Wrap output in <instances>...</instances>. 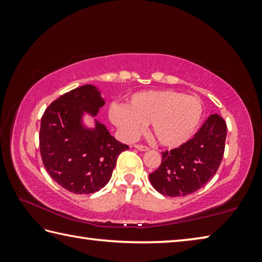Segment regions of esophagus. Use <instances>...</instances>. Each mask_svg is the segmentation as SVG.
Instances as JSON below:
<instances>
[{"label": "esophagus", "instance_id": "1", "mask_svg": "<svg viewBox=\"0 0 262 262\" xmlns=\"http://www.w3.org/2000/svg\"><path fill=\"white\" fill-rule=\"evenodd\" d=\"M134 148L136 150H139V151H148L149 148L145 147V145H141V144H135Z\"/></svg>", "mask_w": 262, "mask_h": 262}]
</instances>
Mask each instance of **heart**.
I'll use <instances>...</instances> for the list:
<instances>
[{"mask_svg": "<svg viewBox=\"0 0 262 262\" xmlns=\"http://www.w3.org/2000/svg\"><path fill=\"white\" fill-rule=\"evenodd\" d=\"M203 114L201 100L173 90L136 92L125 106L112 104L111 122L122 136L133 140L150 123V132L162 147L179 148L189 141L200 125Z\"/></svg>", "mask_w": 262, "mask_h": 262, "instance_id": "1", "label": "heart"}]
</instances>
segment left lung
I'll return each instance as SVG.
<instances>
[{"label": "left lung", "mask_w": 262, "mask_h": 262, "mask_svg": "<svg viewBox=\"0 0 262 262\" xmlns=\"http://www.w3.org/2000/svg\"><path fill=\"white\" fill-rule=\"evenodd\" d=\"M227 125L211 114L192 140L163 152L162 164L149 174L152 187L165 196H185L205 186L222 162Z\"/></svg>", "instance_id": "8db88e82"}]
</instances>
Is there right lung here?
Returning <instances> with one entry per match:
<instances>
[{"mask_svg":"<svg viewBox=\"0 0 262 262\" xmlns=\"http://www.w3.org/2000/svg\"><path fill=\"white\" fill-rule=\"evenodd\" d=\"M104 105L100 89L85 84L53 101L41 118L39 144L43 166L61 187L74 194L103 188L118 156L128 149L97 119ZM86 116L93 119L92 126L86 123Z\"/></svg>","mask_w":262,"mask_h":262,"instance_id":"obj_1","label":"right lung"}]
</instances>
